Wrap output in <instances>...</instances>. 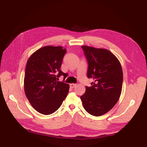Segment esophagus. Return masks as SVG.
<instances>
[{"mask_svg":"<svg viewBox=\"0 0 147 147\" xmlns=\"http://www.w3.org/2000/svg\"><path fill=\"white\" fill-rule=\"evenodd\" d=\"M76 84H74V83H71V84H70V87L71 88H73L74 87H76Z\"/></svg>","mask_w":147,"mask_h":147,"instance_id":"esophagus-1","label":"esophagus"}]
</instances>
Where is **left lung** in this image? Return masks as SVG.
Returning a JSON list of instances; mask_svg holds the SVG:
<instances>
[{
  "instance_id": "left-lung-1",
  "label": "left lung",
  "mask_w": 147,
  "mask_h": 147,
  "mask_svg": "<svg viewBox=\"0 0 147 147\" xmlns=\"http://www.w3.org/2000/svg\"><path fill=\"white\" fill-rule=\"evenodd\" d=\"M88 61L87 77L93 78L91 87H86L80 97L89 114L99 117L116 105L121 94L123 72L117 57L106 49L82 46Z\"/></svg>"
}]
</instances>
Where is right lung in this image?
Masks as SVG:
<instances>
[{
	"label": "right lung",
	"mask_w": 147,
	"mask_h": 147,
	"mask_svg": "<svg viewBox=\"0 0 147 147\" xmlns=\"http://www.w3.org/2000/svg\"><path fill=\"white\" fill-rule=\"evenodd\" d=\"M66 49L47 46L31 55L27 62L24 90L32 106L39 113L50 115L60 108L69 85L59 82L65 74L60 69Z\"/></svg>",
	"instance_id": "1"
}]
</instances>
